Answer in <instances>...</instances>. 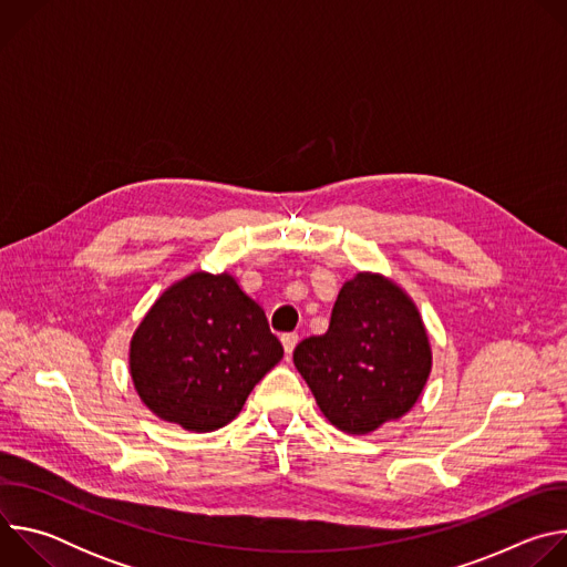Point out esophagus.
Returning <instances> with one entry per match:
<instances>
[{"label": "esophagus", "mask_w": 567, "mask_h": 567, "mask_svg": "<svg viewBox=\"0 0 567 567\" xmlns=\"http://www.w3.org/2000/svg\"><path fill=\"white\" fill-rule=\"evenodd\" d=\"M282 346H285V352L291 357V352H293V348L298 346V334L296 332H287V334H282Z\"/></svg>", "instance_id": "esophagus-1"}]
</instances>
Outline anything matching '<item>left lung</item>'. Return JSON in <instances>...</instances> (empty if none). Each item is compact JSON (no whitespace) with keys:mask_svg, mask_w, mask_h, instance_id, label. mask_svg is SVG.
<instances>
[{"mask_svg":"<svg viewBox=\"0 0 567 567\" xmlns=\"http://www.w3.org/2000/svg\"><path fill=\"white\" fill-rule=\"evenodd\" d=\"M293 363L322 415L343 433L368 435L415 406L433 352L413 298L361 271L341 287L328 332L300 341Z\"/></svg>","mask_w":567,"mask_h":567,"instance_id":"8db88e82","label":"left lung"}]
</instances>
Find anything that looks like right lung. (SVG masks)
Masks as SVG:
<instances>
[{
	"mask_svg": "<svg viewBox=\"0 0 567 567\" xmlns=\"http://www.w3.org/2000/svg\"><path fill=\"white\" fill-rule=\"evenodd\" d=\"M282 354L265 309L228 271H195L161 293L138 322L130 374L158 420L210 433L239 415Z\"/></svg>",
	"mask_w": 567,
	"mask_h": 567,
	"instance_id": "right-lung-1",
	"label": "right lung"
}]
</instances>
